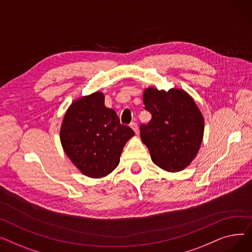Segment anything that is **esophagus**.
<instances>
[{
    "instance_id": "34e87169",
    "label": "esophagus",
    "mask_w": 252,
    "mask_h": 252,
    "mask_svg": "<svg viewBox=\"0 0 252 252\" xmlns=\"http://www.w3.org/2000/svg\"><path fill=\"white\" fill-rule=\"evenodd\" d=\"M130 127L134 129V131H135L136 134L139 133V126H138V124H137V123H131V124H130Z\"/></svg>"
}]
</instances>
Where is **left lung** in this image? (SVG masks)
<instances>
[{"label": "left lung", "mask_w": 252, "mask_h": 252, "mask_svg": "<svg viewBox=\"0 0 252 252\" xmlns=\"http://www.w3.org/2000/svg\"><path fill=\"white\" fill-rule=\"evenodd\" d=\"M143 101L152 118L140 126V135L152 161L167 171L187 167L200 148L204 131L203 116L194 100L183 90L149 88Z\"/></svg>", "instance_id": "obj_1"}]
</instances>
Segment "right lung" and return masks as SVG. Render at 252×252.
Masks as SVG:
<instances>
[{"label": "right lung", "mask_w": 252, "mask_h": 252, "mask_svg": "<svg viewBox=\"0 0 252 252\" xmlns=\"http://www.w3.org/2000/svg\"><path fill=\"white\" fill-rule=\"evenodd\" d=\"M135 135L96 92L72 103L60 130L62 147L72 163L91 178H102L118 165L126 141Z\"/></svg>", "instance_id": "right-lung-1"}]
</instances>
